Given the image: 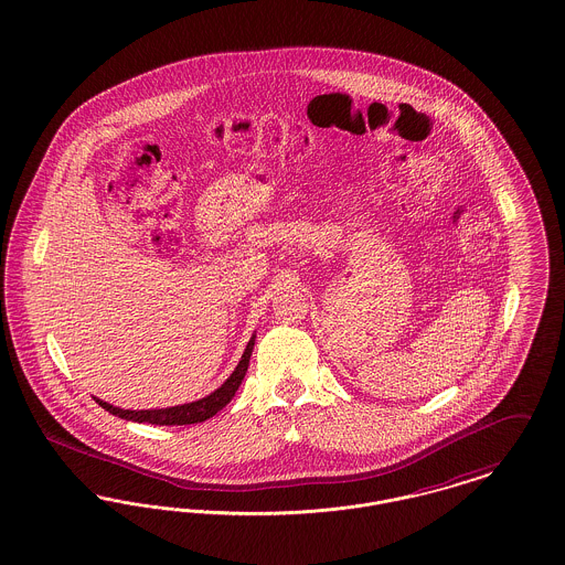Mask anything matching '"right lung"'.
<instances>
[{
	"label": "right lung",
	"instance_id": "1",
	"mask_svg": "<svg viewBox=\"0 0 565 565\" xmlns=\"http://www.w3.org/2000/svg\"><path fill=\"white\" fill-rule=\"evenodd\" d=\"M254 341L256 337L249 339L238 365L233 371V375L215 391L211 393L209 397L199 398L194 403H185V405H174V407H167V409H140V412H132V409H121V407H115L106 401L96 398V403L102 405L106 412L119 416V418H126V420H134V423H149V425H194V423H204L206 418L215 416L222 407H226L231 403V398L234 397V393L238 391L243 377H245V371L249 366V356H252V350H254Z\"/></svg>",
	"mask_w": 565,
	"mask_h": 565
}]
</instances>
